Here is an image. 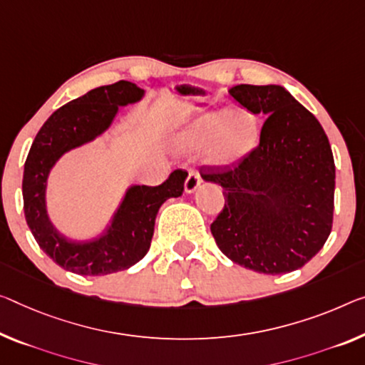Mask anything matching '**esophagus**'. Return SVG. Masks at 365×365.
Here are the masks:
<instances>
[{
  "label": "esophagus",
  "mask_w": 365,
  "mask_h": 365,
  "mask_svg": "<svg viewBox=\"0 0 365 365\" xmlns=\"http://www.w3.org/2000/svg\"><path fill=\"white\" fill-rule=\"evenodd\" d=\"M200 182H202V179L199 176V173L197 171H190L187 178H186V181H184V190H186L187 194H192V192H195V190H197V187L200 186Z\"/></svg>",
  "instance_id": "1"
}]
</instances>
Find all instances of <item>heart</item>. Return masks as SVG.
Wrapping results in <instances>:
<instances>
[{"instance_id": "obj_1", "label": "heart", "mask_w": 365, "mask_h": 365, "mask_svg": "<svg viewBox=\"0 0 365 365\" xmlns=\"http://www.w3.org/2000/svg\"><path fill=\"white\" fill-rule=\"evenodd\" d=\"M259 125L251 112L233 108L212 109L186 122L175 140L179 151L207 148V161L217 168L237 165L255 150Z\"/></svg>"}]
</instances>
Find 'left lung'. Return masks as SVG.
<instances>
[{"label": "left lung", "instance_id": "1", "mask_svg": "<svg viewBox=\"0 0 365 365\" xmlns=\"http://www.w3.org/2000/svg\"><path fill=\"white\" fill-rule=\"evenodd\" d=\"M228 93L266 122L259 145L238 165L200 173L225 195L210 232L240 266L272 276L292 272L331 233L336 175L328 137L282 86L237 85Z\"/></svg>", "mask_w": 365, "mask_h": 365}]
</instances>
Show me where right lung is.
I'll list each match as a JSON object with an SVG mask.
<instances>
[{"mask_svg": "<svg viewBox=\"0 0 365 365\" xmlns=\"http://www.w3.org/2000/svg\"><path fill=\"white\" fill-rule=\"evenodd\" d=\"M145 94L135 83L124 80L94 88L55 110L34 140L22 178L26 222L43 253L66 271L106 276L137 264L150 250L160 207L182 194L187 173L181 170L173 171L161 186L132 184L108 225L89 240L71 238L50 220L47 187L55 165L108 132L120 108L140 103Z\"/></svg>", "mask_w": 365, "mask_h": 365, "instance_id": "obj_1", "label": "right lung"}]
</instances>
